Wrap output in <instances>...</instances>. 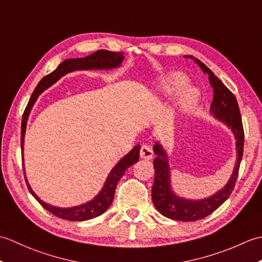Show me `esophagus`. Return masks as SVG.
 <instances>
[{"label":"esophagus","instance_id":"obj_1","mask_svg":"<svg viewBox=\"0 0 262 262\" xmlns=\"http://www.w3.org/2000/svg\"><path fill=\"white\" fill-rule=\"evenodd\" d=\"M141 158L142 159H145V160H151L153 158V149L149 147L148 145H143L141 147Z\"/></svg>","mask_w":262,"mask_h":262}]
</instances>
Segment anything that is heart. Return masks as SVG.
<instances>
[{
  "label": "heart",
  "mask_w": 262,
  "mask_h": 262,
  "mask_svg": "<svg viewBox=\"0 0 262 262\" xmlns=\"http://www.w3.org/2000/svg\"><path fill=\"white\" fill-rule=\"evenodd\" d=\"M188 79L180 72H173L164 76L160 82V90L164 94H174L187 84ZM199 92L196 88L188 86L183 89L179 96V104L182 109H191L198 102Z\"/></svg>",
  "instance_id": "obj_1"
}]
</instances>
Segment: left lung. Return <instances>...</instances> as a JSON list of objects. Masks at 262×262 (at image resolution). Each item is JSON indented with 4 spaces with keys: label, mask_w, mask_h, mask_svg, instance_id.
Segmentation results:
<instances>
[{
    "label": "left lung",
    "mask_w": 262,
    "mask_h": 262,
    "mask_svg": "<svg viewBox=\"0 0 262 262\" xmlns=\"http://www.w3.org/2000/svg\"><path fill=\"white\" fill-rule=\"evenodd\" d=\"M185 58H190L196 63L204 73L208 74L209 84L213 88V102L210 104V114L230 128L235 138L236 162L230 180L226 185L211 196L204 199H187L178 196L171 186V173L169 158L165 149L159 142L154 144L153 151L157 155L154 159V183L152 187V200L159 213L171 220L182 222H193L202 220L213 213L225 200L230 197L237 179L238 169L243 155L244 132L242 118L238 109L236 98L223 82L211 72L207 66L194 58L191 55H186Z\"/></svg>",
    "instance_id": "8db88e82"
}]
</instances>
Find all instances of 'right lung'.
I'll return each mask as SVG.
<instances>
[{"instance_id": "add662e5", "label": "right lung", "mask_w": 262, "mask_h": 262, "mask_svg": "<svg viewBox=\"0 0 262 262\" xmlns=\"http://www.w3.org/2000/svg\"><path fill=\"white\" fill-rule=\"evenodd\" d=\"M124 58H125L124 53H117V52H110V51H104V49H100V51H97L96 53L89 55L86 57L65 59L64 62H62L58 65V68L56 70L52 72L51 74H48L43 77V79L38 83L35 91H33L29 102L27 104L24 117H22V124H21L22 154H24L25 134H26L28 117H29L33 104H35L38 97L40 96V93H42V91H45L47 88L53 85L55 82H57L60 77H63L65 74L71 73V72L80 71V70H83V71L113 70V69L119 68ZM140 149H141V145H136L129 153L126 154L125 157L114 166L113 170H111L110 173L108 174L107 179H105L104 185L101 188V190L99 191V193L96 197L91 199L90 202L84 203L79 206H74V207L62 208V207H56V206H53L51 204L42 202V200L32 191V189L29 185V182H28L26 176H25V179L27 182L28 189L30 190L32 196L38 200V203L40 204L43 208L47 209L48 211H51V213L54 214L55 216L59 217V219L73 221V222L92 220L94 217H98L101 214H103L104 211L109 208V206L114 200L117 183H118V181L120 180V178L124 176L125 171L129 168L130 165L135 164L138 161V159H140ZM25 174H26V171H25Z\"/></svg>"}]
</instances>
